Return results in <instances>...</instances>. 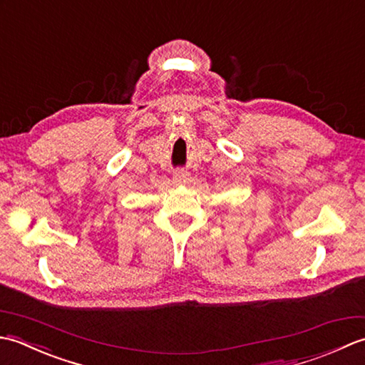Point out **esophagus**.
<instances>
[{
  "instance_id": "34e87169",
  "label": "esophagus",
  "mask_w": 365,
  "mask_h": 365,
  "mask_svg": "<svg viewBox=\"0 0 365 365\" xmlns=\"http://www.w3.org/2000/svg\"><path fill=\"white\" fill-rule=\"evenodd\" d=\"M173 178L175 183H187L188 182V173L187 170L183 169H175L174 174H173Z\"/></svg>"
}]
</instances>
